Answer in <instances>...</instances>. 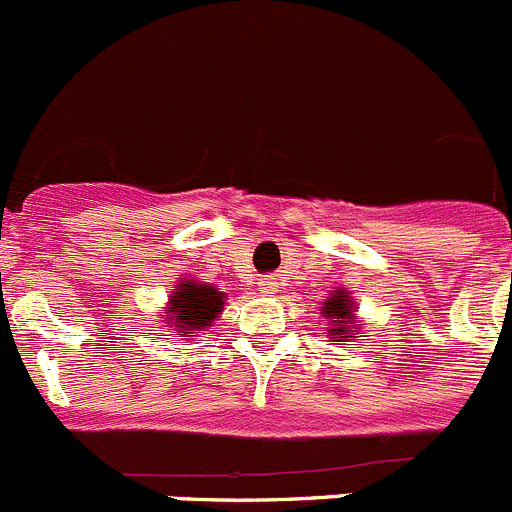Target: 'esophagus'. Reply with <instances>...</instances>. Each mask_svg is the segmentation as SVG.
Wrapping results in <instances>:
<instances>
[{
  "mask_svg": "<svg viewBox=\"0 0 512 512\" xmlns=\"http://www.w3.org/2000/svg\"><path fill=\"white\" fill-rule=\"evenodd\" d=\"M260 293L265 295H275L278 293V278H272V275H265V278H260Z\"/></svg>",
  "mask_w": 512,
  "mask_h": 512,
  "instance_id": "1",
  "label": "esophagus"
}]
</instances>
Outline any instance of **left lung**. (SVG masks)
<instances>
[{"label": "left lung", "mask_w": 512, "mask_h": 512, "mask_svg": "<svg viewBox=\"0 0 512 512\" xmlns=\"http://www.w3.org/2000/svg\"><path fill=\"white\" fill-rule=\"evenodd\" d=\"M321 313L331 323V338H336V341H356V338H361L355 328L356 325L361 328L356 315V300L346 288L331 290V298L323 303Z\"/></svg>", "instance_id": "1"}]
</instances>
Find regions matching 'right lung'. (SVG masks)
Listing matches in <instances>:
<instances>
[{
	"label": "right lung",
	"instance_id": "right-lung-1",
	"mask_svg": "<svg viewBox=\"0 0 512 512\" xmlns=\"http://www.w3.org/2000/svg\"><path fill=\"white\" fill-rule=\"evenodd\" d=\"M224 298L227 295L219 293L214 285L181 278L169 298V321L179 331L176 336L212 326L214 318L222 313Z\"/></svg>",
	"mask_w": 512,
	"mask_h": 512
}]
</instances>
